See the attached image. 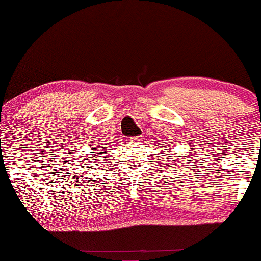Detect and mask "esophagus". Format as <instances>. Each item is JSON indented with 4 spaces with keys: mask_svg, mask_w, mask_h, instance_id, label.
I'll return each instance as SVG.
<instances>
[{
    "mask_svg": "<svg viewBox=\"0 0 261 261\" xmlns=\"http://www.w3.org/2000/svg\"><path fill=\"white\" fill-rule=\"evenodd\" d=\"M142 139V136H136V137H130V139H127L130 142H137V141H141Z\"/></svg>",
    "mask_w": 261,
    "mask_h": 261,
    "instance_id": "obj_1",
    "label": "esophagus"
}]
</instances>
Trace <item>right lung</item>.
<instances>
[{"label":"right lung","mask_w":261,"mask_h":261,"mask_svg":"<svg viewBox=\"0 0 261 261\" xmlns=\"http://www.w3.org/2000/svg\"><path fill=\"white\" fill-rule=\"evenodd\" d=\"M104 153V152H100V153H98V154H99V155H98V158H103V155H100V154H103Z\"/></svg>","instance_id":"right-lung-1"}]
</instances>
